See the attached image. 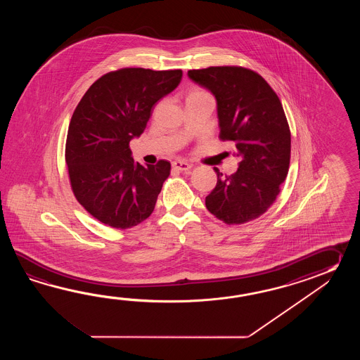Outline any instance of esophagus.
I'll return each instance as SVG.
<instances>
[{
	"label": "esophagus",
	"instance_id": "obj_1",
	"mask_svg": "<svg viewBox=\"0 0 360 360\" xmlns=\"http://www.w3.org/2000/svg\"><path fill=\"white\" fill-rule=\"evenodd\" d=\"M172 166H174V169L181 171V172L189 171L191 169V165L185 161H175L172 163Z\"/></svg>",
	"mask_w": 360,
	"mask_h": 360
}]
</instances>
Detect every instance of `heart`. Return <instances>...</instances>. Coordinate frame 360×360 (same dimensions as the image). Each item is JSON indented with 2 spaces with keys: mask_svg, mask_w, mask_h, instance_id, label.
Segmentation results:
<instances>
[{
  "mask_svg": "<svg viewBox=\"0 0 360 360\" xmlns=\"http://www.w3.org/2000/svg\"><path fill=\"white\" fill-rule=\"evenodd\" d=\"M193 94H203V91H194Z\"/></svg>",
  "mask_w": 360,
  "mask_h": 360,
  "instance_id": "b5f03b06",
  "label": "heart"
}]
</instances>
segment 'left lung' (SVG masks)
I'll return each instance as SVG.
<instances>
[{
  "label": "left lung",
  "mask_w": 360,
  "mask_h": 360,
  "mask_svg": "<svg viewBox=\"0 0 360 360\" xmlns=\"http://www.w3.org/2000/svg\"><path fill=\"white\" fill-rule=\"evenodd\" d=\"M212 92L222 141L236 144L237 172L222 175L206 197L207 210L228 225L251 221L276 202L290 169L291 131L282 103L252 69L234 65L188 70Z\"/></svg>",
  "instance_id": "obj_1"
}]
</instances>
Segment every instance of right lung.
Wrapping results in <instances>:
<instances>
[{
	"label": "right lung",
	"mask_w": 360,
	"mask_h": 360,
	"mask_svg": "<svg viewBox=\"0 0 360 360\" xmlns=\"http://www.w3.org/2000/svg\"><path fill=\"white\" fill-rule=\"evenodd\" d=\"M181 77V69L113 70L90 86L73 112L65 143L70 188L78 203L110 228L130 229L154 211L171 163L140 165L130 141Z\"/></svg>",
	"instance_id": "obj_1"
}]
</instances>
